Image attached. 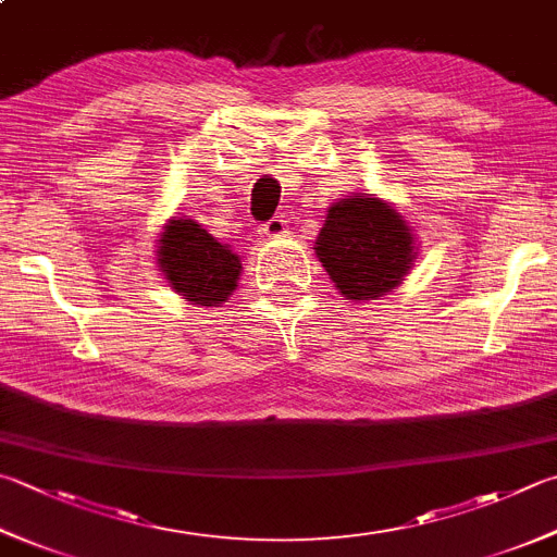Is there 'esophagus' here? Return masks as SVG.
<instances>
[{
	"label": "esophagus",
	"instance_id": "34e87169",
	"mask_svg": "<svg viewBox=\"0 0 557 557\" xmlns=\"http://www.w3.org/2000/svg\"><path fill=\"white\" fill-rule=\"evenodd\" d=\"M286 230H288V220H283V215H274L271 220H267L264 225H261L259 233L264 237H281Z\"/></svg>",
	"mask_w": 557,
	"mask_h": 557
}]
</instances>
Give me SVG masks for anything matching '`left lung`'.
Returning a JSON list of instances; mask_svg holds the SVG:
<instances>
[{
  "instance_id": "obj_1",
  "label": "left lung",
  "mask_w": 557,
  "mask_h": 557,
  "mask_svg": "<svg viewBox=\"0 0 557 557\" xmlns=\"http://www.w3.org/2000/svg\"><path fill=\"white\" fill-rule=\"evenodd\" d=\"M314 255L346 300H377L405 278L417 251L400 213L354 196L330 208Z\"/></svg>"
}]
</instances>
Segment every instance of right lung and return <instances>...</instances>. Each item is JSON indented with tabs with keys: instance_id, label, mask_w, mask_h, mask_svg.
<instances>
[{
	"instance_id": "1",
	"label": "right lung",
	"mask_w": 557,
	"mask_h": 557,
	"mask_svg": "<svg viewBox=\"0 0 557 557\" xmlns=\"http://www.w3.org/2000/svg\"><path fill=\"white\" fill-rule=\"evenodd\" d=\"M157 255L172 288L194 306H218L227 300L243 271L237 255L194 220H172L160 237Z\"/></svg>"
}]
</instances>
